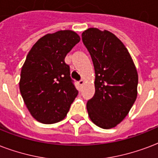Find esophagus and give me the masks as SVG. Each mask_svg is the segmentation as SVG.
Returning <instances> with one entry per match:
<instances>
[{
  "mask_svg": "<svg viewBox=\"0 0 158 158\" xmlns=\"http://www.w3.org/2000/svg\"><path fill=\"white\" fill-rule=\"evenodd\" d=\"M78 83H79V85H80V86H83V84H84V79H80V80H79V81L78 82Z\"/></svg>",
  "mask_w": 158,
  "mask_h": 158,
  "instance_id": "obj_1",
  "label": "esophagus"
}]
</instances>
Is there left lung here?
<instances>
[{
  "mask_svg": "<svg viewBox=\"0 0 158 158\" xmlns=\"http://www.w3.org/2000/svg\"><path fill=\"white\" fill-rule=\"evenodd\" d=\"M95 69V94L87 102L89 118L102 129L122 121L137 98L138 73L123 43L107 30L90 28L82 33Z\"/></svg>",
  "mask_w": 158,
  "mask_h": 158,
  "instance_id": "8db88e82",
  "label": "left lung"
}]
</instances>
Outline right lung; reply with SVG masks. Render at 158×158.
<instances>
[{"instance_id": "obj_1", "label": "right lung", "mask_w": 158, "mask_h": 158, "mask_svg": "<svg viewBox=\"0 0 158 158\" xmlns=\"http://www.w3.org/2000/svg\"><path fill=\"white\" fill-rule=\"evenodd\" d=\"M79 41L71 30L48 33L27 55L19 90L28 110L39 122L54 124L63 120L78 95L64 58Z\"/></svg>"}]
</instances>
